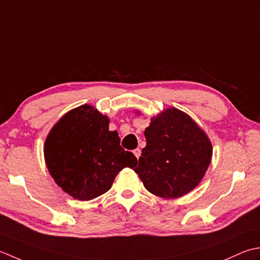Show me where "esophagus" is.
Masks as SVG:
<instances>
[{
	"mask_svg": "<svg viewBox=\"0 0 260 260\" xmlns=\"http://www.w3.org/2000/svg\"><path fill=\"white\" fill-rule=\"evenodd\" d=\"M134 153H135V156L137 157V159H138V158H139L140 155H141V150L139 149V148H137V149L134 150Z\"/></svg>",
	"mask_w": 260,
	"mask_h": 260,
	"instance_id": "esophagus-1",
	"label": "esophagus"
}]
</instances>
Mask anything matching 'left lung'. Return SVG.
Masks as SVG:
<instances>
[{
	"label": "left lung",
	"mask_w": 260,
	"mask_h": 260,
	"mask_svg": "<svg viewBox=\"0 0 260 260\" xmlns=\"http://www.w3.org/2000/svg\"><path fill=\"white\" fill-rule=\"evenodd\" d=\"M147 140L134 171L145 187L162 199H177L202 181L212 158V145L197 122L169 108L151 118Z\"/></svg>",
	"instance_id": "left-lung-1"
}]
</instances>
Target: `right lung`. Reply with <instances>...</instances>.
<instances>
[{"label":"right lung","mask_w":260,"mask_h":260,"mask_svg":"<svg viewBox=\"0 0 260 260\" xmlns=\"http://www.w3.org/2000/svg\"><path fill=\"white\" fill-rule=\"evenodd\" d=\"M110 120L88 104L67 112L52 126L45 141L47 168L63 192L89 201L111 188L124 167L134 168L135 155L120 146Z\"/></svg>","instance_id":"right-lung-1"}]
</instances>
